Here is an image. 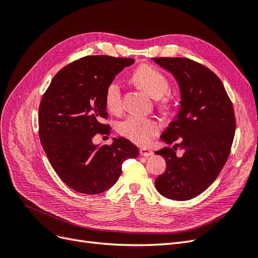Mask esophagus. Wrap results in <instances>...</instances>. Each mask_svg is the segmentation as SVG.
Instances as JSON below:
<instances>
[{"label":"esophagus","instance_id":"34e87169","mask_svg":"<svg viewBox=\"0 0 258 258\" xmlns=\"http://www.w3.org/2000/svg\"><path fill=\"white\" fill-rule=\"evenodd\" d=\"M140 155L143 156V157H148V156L153 155V151L147 147H141L140 148Z\"/></svg>","mask_w":258,"mask_h":258}]
</instances>
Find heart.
Wrapping results in <instances>:
<instances>
[{"mask_svg":"<svg viewBox=\"0 0 258 258\" xmlns=\"http://www.w3.org/2000/svg\"><path fill=\"white\" fill-rule=\"evenodd\" d=\"M132 80L148 96L157 100L158 107L162 112H168L172 108L171 100L165 97L169 90V81L160 70L143 64L136 70ZM104 101L106 108L111 113L121 111V86L118 80L115 79L107 85ZM159 130L160 126L158 122L140 116H129L118 124V132L123 138L140 145L150 143Z\"/></svg>","mask_w":258,"mask_h":258,"instance_id":"b5f03b06","label":"heart"}]
</instances>
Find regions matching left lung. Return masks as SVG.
<instances>
[{
    "label": "left lung",
    "mask_w": 258,
    "mask_h": 258,
    "mask_svg": "<svg viewBox=\"0 0 258 258\" xmlns=\"http://www.w3.org/2000/svg\"><path fill=\"white\" fill-rule=\"evenodd\" d=\"M176 80L181 102L177 115L160 139L172 148L155 154L166 160L155 186L163 197L183 201L197 197L220 174L230 153L236 118L231 101L218 77L187 58H153ZM183 149L182 158L175 151Z\"/></svg>",
    "instance_id": "left-lung-1"
}]
</instances>
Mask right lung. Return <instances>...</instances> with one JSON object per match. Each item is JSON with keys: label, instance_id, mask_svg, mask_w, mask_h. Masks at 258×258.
Wrapping results in <instances>:
<instances>
[{"label": "right lung", "instance_id": "obj_1", "mask_svg": "<svg viewBox=\"0 0 258 258\" xmlns=\"http://www.w3.org/2000/svg\"><path fill=\"white\" fill-rule=\"evenodd\" d=\"M132 58L87 56L54 75L38 108V132L51 167L70 188L86 195L107 190L117 182L122 162L137 158L139 148L129 140L113 139L96 145L97 134L108 135L105 89Z\"/></svg>", "mask_w": 258, "mask_h": 258}]
</instances>
